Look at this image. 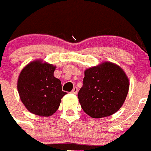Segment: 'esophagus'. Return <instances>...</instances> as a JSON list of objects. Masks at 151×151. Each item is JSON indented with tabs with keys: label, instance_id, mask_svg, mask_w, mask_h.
Instances as JSON below:
<instances>
[{
	"label": "esophagus",
	"instance_id": "1",
	"mask_svg": "<svg viewBox=\"0 0 151 151\" xmlns=\"http://www.w3.org/2000/svg\"><path fill=\"white\" fill-rule=\"evenodd\" d=\"M71 93L74 94H77V93H78V89H77V88H73V90L71 91Z\"/></svg>",
	"mask_w": 151,
	"mask_h": 151
}]
</instances>
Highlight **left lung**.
<instances>
[{
  "instance_id": "left-lung-1",
  "label": "left lung",
  "mask_w": 151,
  "mask_h": 151,
  "mask_svg": "<svg viewBox=\"0 0 151 151\" xmlns=\"http://www.w3.org/2000/svg\"><path fill=\"white\" fill-rule=\"evenodd\" d=\"M129 88V79L122 68L105 62L85 70L83 86L78 93L79 101L89 116L104 118L122 106Z\"/></svg>"
}]
</instances>
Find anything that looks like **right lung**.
Returning <instances> with one entry per match:
<instances>
[{
	"label": "right lung",
	"mask_w": 151,
	"mask_h": 151,
	"mask_svg": "<svg viewBox=\"0 0 151 151\" xmlns=\"http://www.w3.org/2000/svg\"><path fill=\"white\" fill-rule=\"evenodd\" d=\"M55 66L36 60L21 71L17 81L19 97L31 113L48 117L57 111L66 93L54 77Z\"/></svg>",
	"instance_id": "add662e5"
}]
</instances>
